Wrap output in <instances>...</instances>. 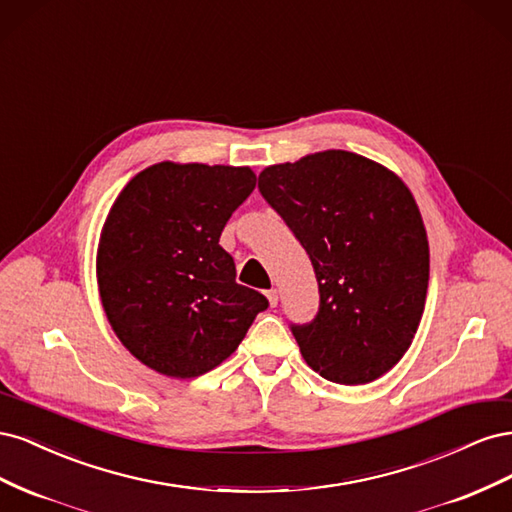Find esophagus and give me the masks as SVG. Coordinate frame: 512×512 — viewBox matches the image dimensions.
<instances>
[{
	"mask_svg": "<svg viewBox=\"0 0 512 512\" xmlns=\"http://www.w3.org/2000/svg\"><path fill=\"white\" fill-rule=\"evenodd\" d=\"M267 299H269V305H271V307L277 305V290H275V288L267 290Z\"/></svg>",
	"mask_w": 512,
	"mask_h": 512,
	"instance_id": "esophagus-1",
	"label": "esophagus"
}]
</instances>
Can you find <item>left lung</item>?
I'll return each instance as SVG.
<instances>
[{
  "mask_svg": "<svg viewBox=\"0 0 512 512\" xmlns=\"http://www.w3.org/2000/svg\"><path fill=\"white\" fill-rule=\"evenodd\" d=\"M260 194L312 260L320 307L292 324L305 363L337 384H367L410 348L429 284L416 200L393 170L329 149L267 166Z\"/></svg>",
  "mask_w": 512,
  "mask_h": 512,
  "instance_id": "obj_1",
  "label": "left lung"
}]
</instances>
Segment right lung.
Segmentation results:
<instances>
[{
  "label": "right lung",
  "instance_id": "right-lung-1",
  "mask_svg": "<svg viewBox=\"0 0 512 512\" xmlns=\"http://www.w3.org/2000/svg\"><path fill=\"white\" fill-rule=\"evenodd\" d=\"M256 188L250 166L160 162L121 190L100 232L102 307L132 356L196 378L235 352L265 294L237 284L220 235Z\"/></svg>",
  "mask_w": 512,
  "mask_h": 512
}]
</instances>
